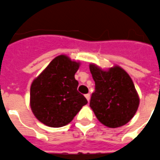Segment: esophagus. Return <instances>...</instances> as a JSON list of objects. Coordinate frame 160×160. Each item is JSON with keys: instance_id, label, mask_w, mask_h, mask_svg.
Instances as JSON below:
<instances>
[{"instance_id": "34e87169", "label": "esophagus", "mask_w": 160, "mask_h": 160, "mask_svg": "<svg viewBox=\"0 0 160 160\" xmlns=\"http://www.w3.org/2000/svg\"><path fill=\"white\" fill-rule=\"evenodd\" d=\"M85 98H86V100H87V101H90V98H91V95H90V94H85Z\"/></svg>"}]
</instances>
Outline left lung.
I'll use <instances>...</instances> for the list:
<instances>
[{"label": "left lung", "mask_w": 160, "mask_h": 160, "mask_svg": "<svg viewBox=\"0 0 160 160\" xmlns=\"http://www.w3.org/2000/svg\"><path fill=\"white\" fill-rule=\"evenodd\" d=\"M90 70L96 84L90 107L103 125L116 128L127 124L139 106V96L129 75L114 65L107 70L95 64Z\"/></svg>", "instance_id": "8db88e82"}]
</instances>
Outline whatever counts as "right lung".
Masks as SVG:
<instances>
[{"label": "right lung", "instance_id": "add662e5", "mask_svg": "<svg viewBox=\"0 0 160 160\" xmlns=\"http://www.w3.org/2000/svg\"><path fill=\"white\" fill-rule=\"evenodd\" d=\"M80 65L65 54L53 58L30 88V107L38 120L46 126L69 124L87 100L77 91L75 75Z\"/></svg>", "mask_w": 160, "mask_h": 160}]
</instances>
